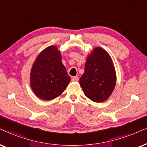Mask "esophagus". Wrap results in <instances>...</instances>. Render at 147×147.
I'll use <instances>...</instances> for the list:
<instances>
[{
	"label": "esophagus",
	"mask_w": 147,
	"mask_h": 147,
	"mask_svg": "<svg viewBox=\"0 0 147 147\" xmlns=\"http://www.w3.org/2000/svg\"><path fill=\"white\" fill-rule=\"evenodd\" d=\"M78 80H79V78H78V77H77V76H74L71 78L72 82H78Z\"/></svg>",
	"instance_id": "1"
}]
</instances>
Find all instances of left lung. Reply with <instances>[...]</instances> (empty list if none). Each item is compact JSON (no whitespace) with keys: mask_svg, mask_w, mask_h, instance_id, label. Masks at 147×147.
<instances>
[{"mask_svg":"<svg viewBox=\"0 0 147 147\" xmlns=\"http://www.w3.org/2000/svg\"><path fill=\"white\" fill-rule=\"evenodd\" d=\"M84 95L95 102L108 99L115 89L116 73L111 57L99 47L87 57L84 73L80 79Z\"/></svg>","mask_w":147,"mask_h":147,"instance_id":"left-lung-1","label":"left lung"}]
</instances>
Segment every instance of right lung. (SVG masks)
Listing matches in <instances>:
<instances>
[{"label":"right lung","mask_w":147,"mask_h":147,"mask_svg":"<svg viewBox=\"0 0 147 147\" xmlns=\"http://www.w3.org/2000/svg\"><path fill=\"white\" fill-rule=\"evenodd\" d=\"M61 52L51 46L38 55L30 71V86L34 93L43 100L59 97L70 82V76L61 61Z\"/></svg>","instance_id":"add662e5"}]
</instances>
